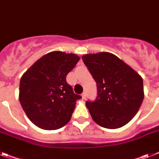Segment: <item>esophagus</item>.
<instances>
[{"mask_svg": "<svg viewBox=\"0 0 159 159\" xmlns=\"http://www.w3.org/2000/svg\"><path fill=\"white\" fill-rule=\"evenodd\" d=\"M82 99H85V98H86V92H83V93H82Z\"/></svg>", "mask_w": 159, "mask_h": 159, "instance_id": "esophagus-1", "label": "esophagus"}]
</instances>
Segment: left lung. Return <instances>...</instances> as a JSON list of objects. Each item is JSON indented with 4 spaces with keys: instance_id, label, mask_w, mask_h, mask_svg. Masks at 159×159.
Wrapping results in <instances>:
<instances>
[{
    "instance_id": "obj_1",
    "label": "left lung",
    "mask_w": 159,
    "mask_h": 159,
    "mask_svg": "<svg viewBox=\"0 0 159 159\" xmlns=\"http://www.w3.org/2000/svg\"><path fill=\"white\" fill-rule=\"evenodd\" d=\"M82 58L97 83V98L86 102L93 120L110 129L127 125L143 101L142 77L110 52L86 54Z\"/></svg>"
}]
</instances>
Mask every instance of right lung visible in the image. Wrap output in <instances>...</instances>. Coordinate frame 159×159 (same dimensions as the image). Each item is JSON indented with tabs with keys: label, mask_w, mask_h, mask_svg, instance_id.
Segmentation results:
<instances>
[{
	"label": "right lung",
	"mask_w": 159,
	"mask_h": 159,
	"mask_svg": "<svg viewBox=\"0 0 159 159\" xmlns=\"http://www.w3.org/2000/svg\"><path fill=\"white\" fill-rule=\"evenodd\" d=\"M79 60L73 53L51 52L23 73L18 98L29 120L37 127L55 130L70 120L81 96L73 93L66 76Z\"/></svg>",
	"instance_id": "obj_1"
}]
</instances>
